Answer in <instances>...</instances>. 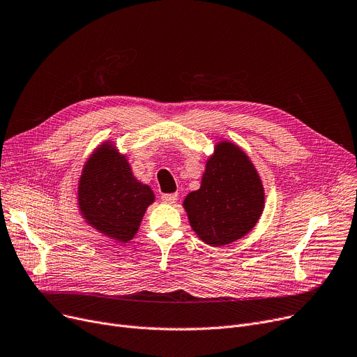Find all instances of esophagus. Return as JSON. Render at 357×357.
<instances>
[{
	"label": "esophagus",
	"instance_id": "obj_1",
	"mask_svg": "<svg viewBox=\"0 0 357 357\" xmlns=\"http://www.w3.org/2000/svg\"><path fill=\"white\" fill-rule=\"evenodd\" d=\"M176 199H178V194L176 192L175 194H163L162 195V201L165 204H174V202H176Z\"/></svg>",
	"mask_w": 357,
	"mask_h": 357
}]
</instances>
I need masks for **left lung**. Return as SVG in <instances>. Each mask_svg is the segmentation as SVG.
<instances>
[{
	"mask_svg": "<svg viewBox=\"0 0 357 357\" xmlns=\"http://www.w3.org/2000/svg\"><path fill=\"white\" fill-rule=\"evenodd\" d=\"M182 205L195 234L221 248L253 230L265 208V188L245 150L221 140L205 163L199 190Z\"/></svg>",
	"mask_w": 357,
	"mask_h": 357,
	"instance_id": "left-lung-1",
	"label": "left lung"
}]
</instances>
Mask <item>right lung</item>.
<instances>
[{"instance_id":"obj_1","label":"right lung","mask_w":357,"mask_h":357,"mask_svg":"<svg viewBox=\"0 0 357 357\" xmlns=\"http://www.w3.org/2000/svg\"><path fill=\"white\" fill-rule=\"evenodd\" d=\"M155 194L131 172L126 155L107 140L86 159L78 181V207L92 229L119 243L139 231Z\"/></svg>"}]
</instances>
